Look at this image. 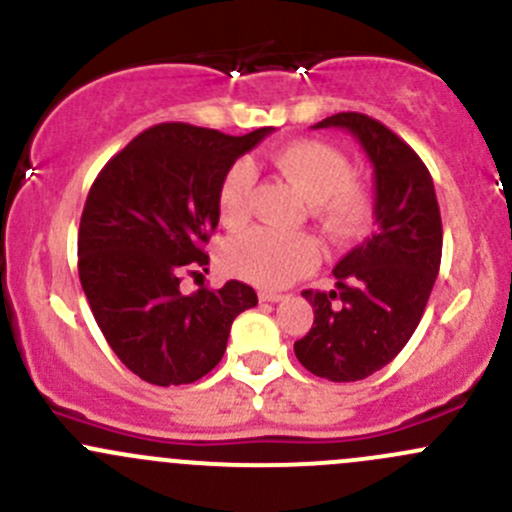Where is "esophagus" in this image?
Instances as JSON below:
<instances>
[{"mask_svg": "<svg viewBox=\"0 0 512 512\" xmlns=\"http://www.w3.org/2000/svg\"><path fill=\"white\" fill-rule=\"evenodd\" d=\"M257 297H260V302H280V299H285V294H282V292H270V289H262V292L257 294Z\"/></svg>", "mask_w": 512, "mask_h": 512, "instance_id": "obj_1", "label": "esophagus"}]
</instances>
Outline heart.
Returning a JSON list of instances; mask_svg holds the SVG:
<instances>
[{"instance_id": "b5f03b06", "label": "heart", "mask_w": 512, "mask_h": 512, "mask_svg": "<svg viewBox=\"0 0 512 512\" xmlns=\"http://www.w3.org/2000/svg\"><path fill=\"white\" fill-rule=\"evenodd\" d=\"M275 165L309 200V213L332 240H349L364 230L371 218V195L359 180L349 158L332 143L292 141L280 148ZM255 185V165L247 158L235 160L218 185V215L227 227H240L250 218V193ZM230 275L257 287H285L312 272L322 260L319 242L307 232H277L252 227L230 237L220 252Z\"/></svg>"}]
</instances>
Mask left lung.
<instances>
[{
  "label": "left lung",
  "mask_w": 512,
  "mask_h": 512,
  "mask_svg": "<svg viewBox=\"0 0 512 512\" xmlns=\"http://www.w3.org/2000/svg\"><path fill=\"white\" fill-rule=\"evenodd\" d=\"M347 128L374 165V235L334 267L337 289H304L314 324L294 354L314 376L359 381L389 364L423 317L443 227L433 178L418 153L366 113H334L314 128Z\"/></svg>",
  "instance_id": "8db88e82"
}]
</instances>
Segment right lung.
Wrapping results in <instances>:
<instances>
[{
  "label": "right lung",
  "mask_w": 512,
  "mask_h": 512,
  "mask_svg": "<svg viewBox=\"0 0 512 512\" xmlns=\"http://www.w3.org/2000/svg\"><path fill=\"white\" fill-rule=\"evenodd\" d=\"M270 131L227 136L158 123L91 185L79 225L81 287L108 347L148 384L203 379L223 359L237 314L257 304L245 282L183 294L180 280L208 265L223 173Z\"/></svg>",
  "instance_id": "1"
}]
</instances>
